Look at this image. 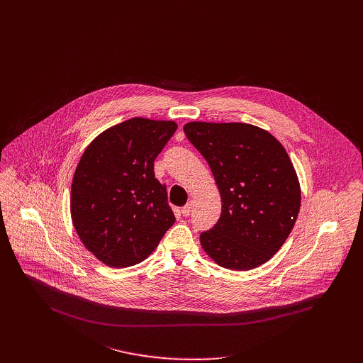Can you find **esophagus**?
Returning a JSON list of instances; mask_svg holds the SVG:
<instances>
[{"label": "esophagus", "instance_id": "34e87169", "mask_svg": "<svg viewBox=\"0 0 363 363\" xmlns=\"http://www.w3.org/2000/svg\"><path fill=\"white\" fill-rule=\"evenodd\" d=\"M193 209H194V204H193V201H190L189 204H186L184 207L182 208L183 216H190L191 212H193Z\"/></svg>", "mask_w": 363, "mask_h": 363}]
</instances>
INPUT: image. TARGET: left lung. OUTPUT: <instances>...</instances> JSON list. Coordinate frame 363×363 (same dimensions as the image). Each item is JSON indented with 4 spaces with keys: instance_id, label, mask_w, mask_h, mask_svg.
<instances>
[{
    "instance_id": "1",
    "label": "left lung",
    "mask_w": 363,
    "mask_h": 363,
    "mask_svg": "<svg viewBox=\"0 0 363 363\" xmlns=\"http://www.w3.org/2000/svg\"><path fill=\"white\" fill-rule=\"evenodd\" d=\"M206 157L220 193L218 222L201 233L219 265L246 271L271 259L288 239L301 208V187L285 148L269 133L243 123L184 125Z\"/></svg>"
}]
</instances>
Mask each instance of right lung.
<instances>
[{
	"instance_id": "right-lung-1",
	"label": "right lung",
	"mask_w": 363,
	"mask_h": 363,
	"mask_svg": "<svg viewBox=\"0 0 363 363\" xmlns=\"http://www.w3.org/2000/svg\"><path fill=\"white\" fill-rule=\"evenodd\" d=\"M177 124L130 118L96 137L81 157L71 187V216L85 247L123 268L147 259L176 218L154 160Z\"/></svg>"
}]
</instances>
